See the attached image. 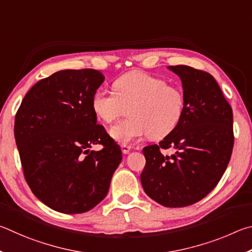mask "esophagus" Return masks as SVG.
Segmentation results:
<instances>
[{
  "label": "esophagus",
  "instance_id": "obj_1",
  "mask_svg": "<svg viewBox=\"0 0 252 252\" xmlns=\"http://www.w3.org/2000/svg\"><path fill=\"white\" fill-rule=\"evenodd\" d=\"M121 147H122V151H123V153H125V154L128 153V152H129V149H130V146H128V145L125 144V143H123Z\"/></svg>",
  "mask_w": 252,
  "mask_h": 252
}]
</instances>
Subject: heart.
<instances>
[{"mask_svg": "<svg viewBox=\"0 0 252 252\" xmlns=\"http://www.w3.org/2000/svg\"><path fill=\"white\" fill-rule=\"evenodd\" d=\"M156 114L159 115L160 117H164L166 114H168V107H167L165 103H160L159 105L157 106ZM116 135H117V133H116Z\"/></svg>", "mask_w": 252, "mask_h": 252, "instance_id": "heart-1", "label": "heart"}]
</instances>
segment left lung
I'll use <instances>...</instances> for the list:
<instances>
[{
  "mask_svg": "<svg viewBox=\"0 0 252 252\" xmlns=\"http://www.w3.org/2000/svg\"><path fill=\"white\" fill-rule=\"evenodd\" d=\"M104 79L92 68L60 70L35 84L15 115L26 183L37 199L62 214L98 205L122 161L119 146L96 119L94 95ZM92 143L103 148L88 151Z\"/></svg>",
  "mask_w": 252,
  "mask_h": 252,
  "instance_id": "left-lung-1",
  "label": "left lung"
}]
</instances>
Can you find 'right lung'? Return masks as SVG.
I'll list each match as a JSON object with an SVG mask.
<instances>
[{"instance_id": "1", "label": "right lung", "mask_w": 252, "mask_h": 252, "mask_svg": "<svg viewBox=\"0 0 252 252\" xmlns=\"http://www.w3.org/2000/svg\"><path fill=\"white\" fill-rule=\"evenodd\" d=\"M168 68L182 81L184 107L159 145L143 149L140 180L153 200L177 208L201 200L221 179L233 148V115L209 73L186 65Z\"/></svg>"}]
</instances>
